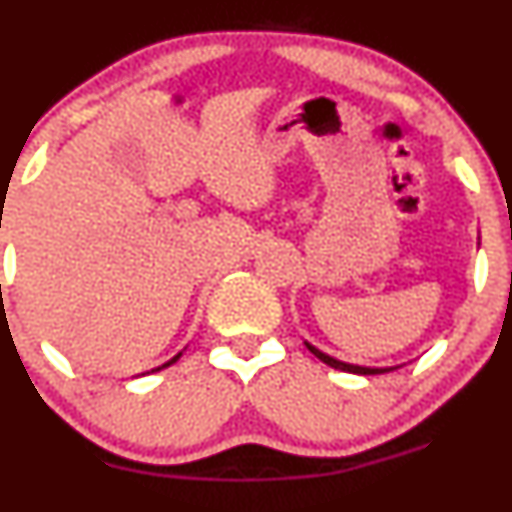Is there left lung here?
Returning a JSON list of instances; mask_svg holds the SVG:
<instances>
[{
  "label": "left lung",
  "instance_id": "left-lung-1",
  "mask_svg": "<svg viewBox=\"0 0 512 512\" xmlns=\"http://www.w3.org/2000/svg\"><path fill=\"white\" fill-rule=\"evenodd\" d=\"M304 347H307L309 352L317 356L319 361H324V364H327V366H332V369H339V371H349V374L374 376V374H386V371L399 369V366H359V364H347V361H339V359H334V356L324 354L322 349H317V347H314V344H309V342H304ZM401 366H404V364H401Z\"/></svg>",
  "mask_w": 512,
  "mask_h": 512
}]
</instances>
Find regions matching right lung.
Returning <instances> with one entry per match:
<instances>
[{
  "label": "right lung",
  "mask_w": 512,
  "mask_h": 512,
  "mask_svg": "<svg viewBox=\"0 0 512 512\" xmlns=\"http://www.w3.org/2000/svg\"><path fill=\"white\" fill-rule=\"evenodd\" d=\"M180 356H183V352H178V354H175V356H173V359H170V361H165V364H163V366H158V369H151V371H160V369H165V366L175 364V361H178V359H180Z\"/></svg>",
  "instance_id": "add662e5"
}]
</instances>
